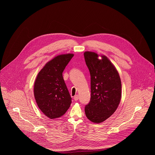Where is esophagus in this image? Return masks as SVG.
Segmentation results:
<instances>
[{"instance_id":"1","label":"esophagus","mask_w":155,"mask_h":155,"mask_svg":"<svg viewBox=\"0 0 155 155\" xmlns=\"http://www.w3.org/2000/svg\"><path fill=\"white\" fill-rule=\"evenodd\" d=\"M74 100L75 101H78L79 100V96L78 95H76L74 97Z\"/></svg>"}]
</instances>
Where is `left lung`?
Returning a JSON list of instances; mask_svg holds the SVG:
<instances>
[{
	"label": "left lung",
	"instance_id": "obj_1",
	"mask_svg": "<svg viewBox=\"0 0 155 155\" xmlns=\"http://www.w3.org/2000/svg\"><path fill=\"white\" fill-rule=\"evenodd\" d=\"M94 52L86 51L84 57L91 75V100L85 107L91 122H104L116 110L122 95L121 81L117 70L108 58L101 59Z\"/></svg>",
	"mask_w": 155,
	"mask_h": 155
}]
</instances>
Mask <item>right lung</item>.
<instances>
[{"mask_svg":"<svg viewBox=\"0 0 155 155\" xmlns=\"http://www.w3.org/2000/svg\"><path fill=\"white\" fill-rule=\"evenodd\" d=\"M73 56V54L56 56L41 70L35 82L36 103L45 115L51 119L64 115L70 106L71 98L63 72Z\"/></svg>","mask_w":155,"mask_h":155,"instance_id":"1","label":"right lung"}]
</instances>
